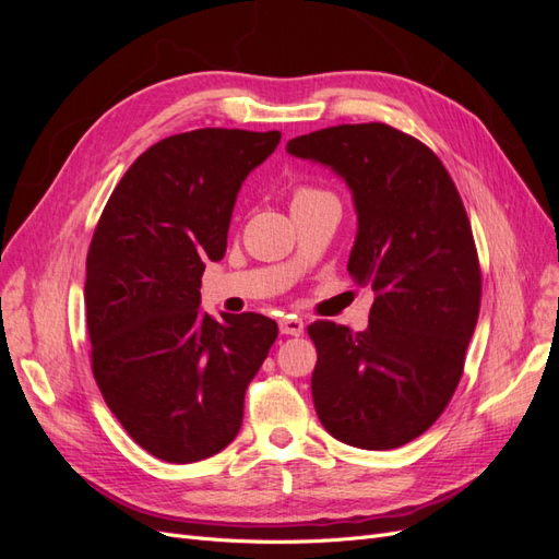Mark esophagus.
I'll use <instances>...</instances> for the list:
<instances>
[{
  "label": "esophagus",
  "instance_id": "1",
  "mask_svg": "<svg viewBox=\"0 0 559 559\" xmlns=\"http://www.w3.org/2000/svg\"><path fill=\"white\" fill-rule=\"evenodd\" d=\"M280 331L284 335H302V331H306V324H302V319L289 314V317L280 319Z\"/></svg>",
  "mask_w": 559,
  "mask_h": 559
}]
</instances>
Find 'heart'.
Returning <instances> with one entry per match:
<instances>
[{"instance_id":"obj_1","label":"heart","mask_w":559,"mask_h":559,"mask_svg":"<svg viewBox=\"0 0 559 559\" xmlns=\"http://www.w3.org/2000/svg\"><path fill=\"white\" fill-rule=\"evenodd\" d=\"M317 191H310V189H300V191H296V195H294V200H298V198H308V195H314Z\"/></svg>"}]
</instances>
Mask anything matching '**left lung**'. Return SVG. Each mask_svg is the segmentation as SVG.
<instances>
[{
	"label": "left lung",
	"mask_w": 559,
	"mask_h": 559,
	"mask_svg": "<svg viewBox=\"0 0 559 559\" xmlns=\"http://www.w3.org/2000/svg\"><path fill=\"white\" fill-rule=\"evenodd\" d=\"M286 154L341 177L357 212L347 273L376 292L366 331L308 329L312 401L354 448L392 450L445 411L480 308V267L462 198L431 148L384 123L300 134Z\"/></svg>",
	"instance_id": "obj_1"
}]
</instances>
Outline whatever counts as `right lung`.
<instances>
[{
  "mask_svg": "<svg viewBox=\"0 0 559 559\" xmlns=\"http://www.w3.org/2000/svg\"><path fill=\"white\" fill-rule=\"evenodd\" d=\"M282 132L202 128L160 140L130 165L86 261L93 376L116 419L163 462L222 452L242 427L245 392L277 337L257 312L200 308L222 261L235 200Z\"/></svg>",
  "mask_w": 559,
  "mask_h": 559,
  "instance_id": "add662e5",
  "label": "right lung"
}]
</instances>
